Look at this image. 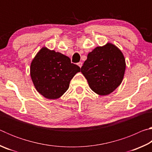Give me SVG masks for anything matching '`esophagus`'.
Masks as SVG:
<instances>
[{
  "mask_svg": "<svg viewBox=\"0 0 152 152\" xmlns=\"http://www.w3.org/2000/svg\"><path fill=\"white\" fill-rule=\"evenodd\" d=\"M78 66L80 67V68H81L82 66V62H79V63H78Z\"/></svg>",
  "mask_w": 152,
  "mask_h": 152,
  "instance_id": "obj_1",
  "label": "esophagus"
}]
</instances>
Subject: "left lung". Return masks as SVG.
<instances>
[{"label": "left lung", "mask_w": 152, "mask_h": 152, "mask_svg": "<svg viewBox=\"0 0 152 152\" xmlns=\"http://www.w3.org/2000/svg\"><path fill=\"white\" fill-rule=\"evenodd\" d=\"M126 68L122 51L108 42L88 53L81 72L95 93L104 96L111 93L123 81Z\"/></svg>", "instance_id": "1"}]
</instances>
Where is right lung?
<instances>
[{
    "mask_svg": "<svg viewBox=\"0 0 152 152\" xmlns=\"http://www.w3.org/2000/svg\"><path fill=\"white\" fill-rule=\"evenodd\" d=\"M80 68L68 56L43 47L33 59L30 76L37 91L48 99H58L65 93L70 82Z\"/></svg>",
    "mask_w": 152,
    "mask_h": 152,
    "instance_id": "obj_1",
    "label": "right lung"
}]
</instances>
